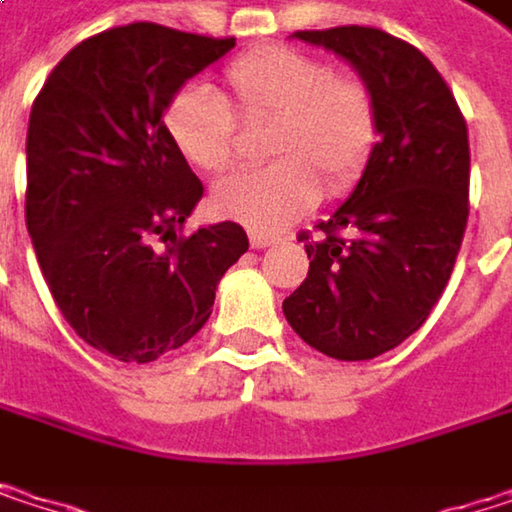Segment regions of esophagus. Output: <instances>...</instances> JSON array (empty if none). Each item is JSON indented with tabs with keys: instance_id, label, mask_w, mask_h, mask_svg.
<instances>
[{
	"instance_id": "34e87169",
	"label": "esophagus",
	"mask_w": 512,
	"mask_h": 512,
	"mask_svg": "<svg viewBox=\"0 0 512 512\" xmlns=\"http://www.w3.org/2000/svg\"><path fill=\"white\" fill-rule=\"evenodd\" d=\"M249 243H252V249H269V246L278 243V237L275 234H263V231H252Z\"/></svg>"
}]
</instances>
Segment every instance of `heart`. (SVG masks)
Returning <instances> with one entry per match:
<instances>
[{
	"mask_svg": "<svg viewBox=\"0 0 512 512\" xmlns=\"http://www.w3.org/2000/svg\"><path fill=\"white\" fill-rule=\"evenodd\" d=\"M225 85L249 127L272 124L275 162L222 180L210 198L219 216L263 234L281 231L320 201V180L344 192L364 174L379 142V106L358 73L335 70L323 55L272 44L234 58ZM233 110L216 88L195 82L168 100L162 118L183 159L216 174L240 156Z\"/></svg>",
	"mask_w": 512,
	"mask_h": 512,
	"instance_id": "b5f03b06",
	"label": "heart"
}]
</instances>
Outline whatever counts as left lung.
Listing matches in <instances>:
<instances>
[{"label":"left lung","instance_id":"1","mask_svg":"<svg viewBox=\"0 0 512 512\" xmlns=\"http://www.w3.org/2000/svg\"><path fill=\"white\" fill-rule=\"evenodd\" d=\"M338 52L376 94L379 142L353 195L305 240L308 278L284 317L314 350L376 358L424 326L460 255L468 222V127L412 44L370 26L296 32Z\"/></svg>","mask_w":512,"mask_h":512}]
</instances>
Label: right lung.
<instances>
[{"label": "right lung", "mask_w": 512, "mask_h": 512, "mask_svg": "<svg viewBox=\"0 0 512 512\" xmlns=\"http://www.w3.org/2000/svg\"><path fill=\"white\" fill-rule=\"evenodd\" d=\"M231 47L156 23L118 26L67 52L32 103L26 228L70 329L118 361L183 347L249 249L237 222L177 237L204 186L162 121L180 85Z\"/></svg>", "instance_id": "right-lung-1"}]
</instances>
